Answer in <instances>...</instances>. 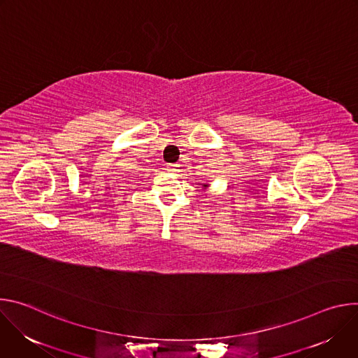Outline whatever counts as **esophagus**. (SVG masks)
Masks as SVG:
<instances>
[{
    "instance_id": "1",
    "label": "esophagus",
    "mask_w": 358,
    "mask_h": 358,
    "mask_svg": "<svg viewBox=\"0 0 358 358\" xmlns=\"http://www.w3.org/2000/svg\"><path fill=\"white\" fill-rule=\"evenodd\" d=\"M167 170L171 171V173H178V166L177 164H169Z\"/></svg>"
}]
</instances>
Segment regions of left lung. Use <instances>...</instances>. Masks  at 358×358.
Returning <instances> with one entry per match:
<instances>
[{
  "label": "left lung",
  "instance_id": "left-lung-1",
  "mask_svg": "<svg viewBox=\"0 0 358 358\" xmlns=\"http://www.w3.org/2000/svg\"><path fill=\"white\" fill-rule=\"evenodd\" d=\"M203 187H208V184H203Z\"/></svg>",
  "mask_w": 358,
  "mask_h": 358
}]
</instances>
